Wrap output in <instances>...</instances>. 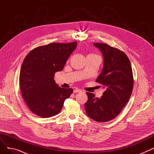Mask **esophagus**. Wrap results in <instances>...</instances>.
Returning a JSON list of instances; mask_svg holds the SVG:
<instances>
[{
	"label": "esophagus",
	"instance_id": "1",
	"mask_svg": "<svg viewBox=\"0 0 154 154\" xmlns=\"http://www.w3.org/2000/svg\"><path fill=\"white\" fill-rule=\"evenodd\" d=\"M82 91L80 89H79V88H75V89L74 90V93H78V92H81Z\"/></svg>",
	"mask_w": 154,
	"mask_h": 154
}]
</instances>
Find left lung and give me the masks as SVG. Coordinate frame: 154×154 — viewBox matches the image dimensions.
I'll return each mask as SVG.
<instances>
[{"instance_id": "left-lung-1", "label": "left lung", "mask_w": 154, "mask_h": 154, "mask_svg": "<svg viewBox=\"0 0 154 154\" xmlns=\"http://www.w3.org/2000/svg\"><path fill=\"white\" fill-rule=\"evenodd\" d=\"M101 51L103 66L96 82L105 90L100 98L87 92V115L99 122L116 117L128 102L132 92L134 80L131 64L126 54L106 44L94 43Z\"/></svg>"}]
</instances>
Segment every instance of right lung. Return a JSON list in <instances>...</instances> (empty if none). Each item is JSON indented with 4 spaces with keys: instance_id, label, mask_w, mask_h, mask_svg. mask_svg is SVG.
<instances>
[{
    "instance_id": "1",
    "label": "right lung",
    "mask_w": 154,
    "mask_h": 154,
    "mask_svg": "<svg viewBox=\"0 0 154 154\" xmlns=\"http://www.w3.org/2000/svg\"><path fill=\"white\" fill-rule=\"evenodd\" d=\"M77 44L52 43L34 48L26 57L20 72V91L35 115L48 118L59 114L73 92L72 88L60 87L54 77L55 72L63 69Z\"/></svg>"
}]
</instances>
